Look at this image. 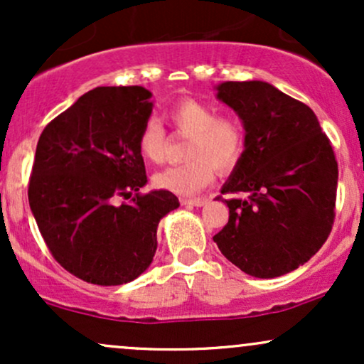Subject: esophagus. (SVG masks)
Segmentation results:
<instances>
[{
  "instance_id": "1",
  "label": "esophagus",
  "mask_w": 364,
  "mask_h": 364,
  "mask_svg": "<svg viewBox=\"0 0 364 364\" xmlns=\"http://www.w3.org/2000/svg\"><path fill=\"white\" fill-rule=\"evenodd\" d=\"M183 205H193V207H202L205 205L207 200L205 198H181Z\"/></svg>"
}]
</instances>
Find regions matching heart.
<instances>
[{
	"instance_id": "b5f03b06",
	"label": "heart",
	"mask_w": 364,
	"mask_h": 364,
	"mask_svg": "<svg viewBox=\"0 0 364 364\" xmlns=\"http://www.w3.org/2000/svg\"><path fill=\"white\" fill-rule=\"evenodd\" d=\"M166 119L174 132L190 136L185 164L171 166L154 176L157 188L178 195H193L214 179L215 169L228 173L245 152V129L231 116H219L208 104L183 99L169 107ZM168 135L156 119L145 121L139 133L140 154L161 164L168 154Z\"/></svg>"
}]
</instances>
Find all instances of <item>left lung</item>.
<instances>
[{"label": "left lung", "mask_w": 364, "mask_h": 364, "mask_svg": "<svg viewBox=\"0 0 364 364\" xmlns=\"http://www.w3.org/2000/svg\"><path fill=\"white\" fill-rule=\"evenodd\" d=\"M220 101L243 119L245 152L223 188L229 220L214 236L229 262L272 279L306 263L336 219V154L306 104L267 82H225Z\"/></svg>", "instance_id": "left-lung-1"}]
</instances>
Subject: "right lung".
<instances>
[{"label":"right lung","instance_id":"obj_1","mask_svg":"<svg viewBox=\"0 0 364 364\" xmlns=\"http://www.w3.org/2000/svg\"><path fill=\"white\" fill-rule=\"evenodd\" d=\"M144 87H97L41 133L28 203L49 252L97 286L136 279L152 262L157 225L179 200L147 183L139 133L152 112ZM129 202L127 203L126 200Z\"/></svg>","mask_w":364,"mask_h":364}]
</instances>
